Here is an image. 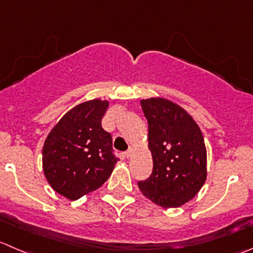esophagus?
<instances>
[{
    "mask_svg": "<svg viewBox=\"0 0 253 253\" xmlns=\"http://www.w3.org/2000/svg\"><path fill=\"white\" fill-rule=\"evenodd\" d=\"M132 154H133V149H132V148H129L128 151L125 152V157H126V158H131Z\"/></svg>",
    "mask_w": 253,
    "mask_h": 253,
    "instance_id": "esophagus-1",
    "label": "esophagus"
}]
</instances>
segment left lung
<instances>
[{"label":"left lung","instance_id":"obj_1","mask_svg":"<svg viewBox=\"0 0 253 253\" xmlns=\"http://www.w3.org/2000/svg\"><path fill=\"white\" fill-rule=\"evenodd\" d=\"M148 122L153 170L138 181L144 197L162 208H178L207 180V148L197 122L179 105L162 97L141 100Z\"/></svg>","mask_w":253,"mask_h":253}]
</instances>
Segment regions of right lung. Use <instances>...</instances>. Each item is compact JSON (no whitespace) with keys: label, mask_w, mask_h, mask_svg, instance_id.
<instances>
[{"label":"right lung","mask_w":253,"mask_h":253,"mask_svg":"<svg viewBox=\"0 0 253 253\" xmlns=\"http://www.w3.org/2000/svg\"><path fill=\"white\" fill-rule=\"evenodd\" d=\"M109 107L94 99L77 105L59 120L43 146V171L51 188L69 200L99 189L114 170L112 137L101 126Z\"/></svg>","instance_id":"obj_1"}]
</instances>
